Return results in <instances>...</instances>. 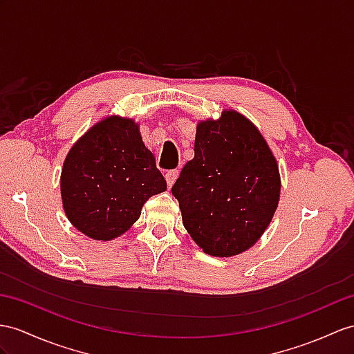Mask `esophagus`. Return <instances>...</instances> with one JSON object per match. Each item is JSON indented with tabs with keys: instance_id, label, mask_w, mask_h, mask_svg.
<instances>
[{
	"instance_id": "1",
	"label": "esophagus",
	"mask_w": 354,
	"mask_h": 354,
	"mask_svg": "<svg viewBox=\"0 0 354 354\" xmlns=\"http://www.w3.org/2000/svg\"><path fill=\"white\" fill-rule=\"evenodd\" d=\"M177 177H178V169H169V171L167 172V174H165V180H167V183H168L169 187H171L172 185H174Z\"/></svg>"
}]
</instances>
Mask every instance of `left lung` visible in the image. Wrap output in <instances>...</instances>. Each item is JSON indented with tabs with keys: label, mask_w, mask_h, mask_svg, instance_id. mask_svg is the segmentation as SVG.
Returning <instances> with one entry per match:
<instances>
[{
	"label": "left lung",
	"mask_w": 354,
	"mask_h": 354,
	"mask_svg": "<svg viewBox=\"0 0 354 354\" xmlns=\"http://www.w3.org/2000/svg\"><path fill=\"white\" fill-rule=\"evenodd\" d=\"M172 195L183 225L205 254L231 257L261 237L277 210V159L257 127L236 111L196 127L195 156L183 167Z\"/></svg>",
	"instance_id": "8db88e82"
}]
</instances>
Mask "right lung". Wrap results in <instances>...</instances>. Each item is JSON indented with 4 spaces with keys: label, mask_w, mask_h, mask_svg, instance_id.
Instances as JSON below:
<instances>
[{
    "label": "right lung",
    "mask_w": 354,
    "mask_h": 354,
    "mask_svg": "<svg viewBox=\"0 0 354 354\" xmlns=\"http://www.w3.org/2000/svg\"><path fill=\"white\" fill-rule=\"evenodd\" d=\"M167 191L153 153L132 120L109 117L68 151L62 172L64 212L94 240L122 236L150 196Z\"/></svg>",
    "instance_id": "1"
}]
</instances>
